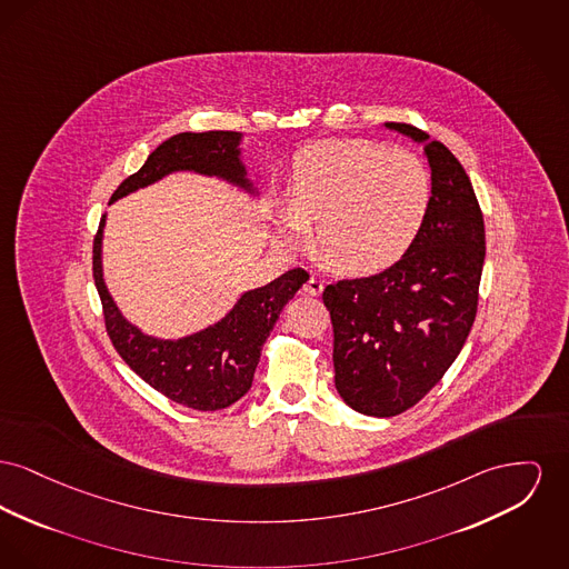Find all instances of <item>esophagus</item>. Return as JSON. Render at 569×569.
Returning a JSON list of instances; mask_svg holds the SVG:
<instances>
[{
  "label": "esophagus",
  "mask_w": 569,
  "mask_h": 569,
  "mask_svg": "<svg viewBox=\"0 0 569 569\" xmlns=\"http://www.w3.org/2000/svg\"><path fill=\"white\" fill-rule=\"evenodd\" d=\"M322 290H325V281H322L320 277L311 274V277L307 279V283H305V292L311 295V297H318V295H322Z\"/></svg>",
  "instance_id": "1"
}]
</instances>
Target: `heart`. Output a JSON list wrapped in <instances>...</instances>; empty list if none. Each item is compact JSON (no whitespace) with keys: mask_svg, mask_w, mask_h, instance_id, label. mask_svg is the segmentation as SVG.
Instances as JSON below:
<instances>
[{"mask_svg":"<svg viewBox=\"0 0 569 569\" xmlns=\"http://www.w3.org/2000/svg\"><path fill=\"white\" fill-rule=\"evenodd\" d=\"M432 176L421 157L369 139H333L295 161L281 238L302 249L313 230L316 256L341 274L373 277L400 264L421 234Z\"/></svg>","mask_w":569,"mask_h":569,"instance_id":"1","label":"heart"}]
</instances>
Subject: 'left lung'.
Here are the masks:
<instances>
[{"instance_id": "obj_1", "label": "left lung", "mask_w": 569, "mask_h": 569, "mask_svg": "<svg viewBox=\"0 0 569 569\" xmlns=\"http://www.w3.org/2000/svg\"><path fill=\"white\" fill-rule=\"evenodd\" d=\"M387 127L426 143L432 168L426 226L400 264L322 292L333 322L335 387L369 417L412 408L451 368L477 316L486 260L483 214L462 163L417 127Z\"/></svg>"}]
</instances>
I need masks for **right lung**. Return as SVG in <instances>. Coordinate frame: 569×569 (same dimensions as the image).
I'll return each mask as SVG.
<instances>
[{
	"instance_id": "right-lung-1",
	"label": "right lung",
	"mask_w": 569,
	"mask_h": 569,
	"mask_svg": "<svg viewBox=\"0 0 569 569\" xmlns=\"http://www.w3.org/2000/svg\"><path fill=\"white\" fill-rule=\"evenodd\" d=\"M238 139L240 133L234 131L173 134L146 159L139 171L122 180L111 201L176 169H193L244 184V169L236 148ZM101 230L102 219L94 236L92 274L101 297L104 329L122 361L152 389L193 410H221L240 400L251 389L262 343L286 302L309 279L307 270H286L264 288L244 292L221 322L201 333L161 341L139 333L111 301L102 283Z\"/></svg>"
}]
</instances>
